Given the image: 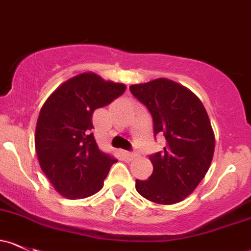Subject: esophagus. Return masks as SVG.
<instances>
[{
	"mask_svg": "<svg viewBox=\"0 0 251 251\" xmlns=\"http://www.w3.org/2000/svg\"><path fill=\"white\" fill-rule=\"evenodd\" d=\"M126 155H127V157L130 160H134L137 156H138V154H137V152H127Z\"/></svg>",
	"mask_w": 251,
	"mask_h": 251,
	"instance_id": "obj_1",
	"label": "esophagus"
}]
</instances>
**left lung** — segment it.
Masks as SVG:
<instances>
[{
  "label": "left lung",
  "mask_w": 251,
  "mask_h": 251,
  "mask_svg": "<svg viewBox=\"0 0 251 251\" xmlns=\"http://www.w3.org/2000/svg\"><path fill=\"white\" fill-rule=\"evenodd\" d=\"M130 90L149 109L155 134L166 138L163 151L151 155L152 174L136 180L141 196L159 204H176L195 191L212 163L215 136L201 100L181 84L157 78Z\"/></svg>",
  "instance_id": "8db88e82"
}]
</instances>
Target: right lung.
Listing matches in <instances>:
<instances>
[{
  "label": "right lung",
  "instance_id": "1",
  "mask_svg": "<svg viewBox=\"0 0 251 251\" xmlns=\"http://www.w3.org/2000/svg\"><path fill=\"white\" fill-rule=\"evenodd\" d=\"M126 85L94 72L63 81L44 102L36 125L35 148L42 171L60 195L90 197L103 188L117 159L100 150L92 114L124 94Z\"/></svg>",
  "mask_w": 251,
  "mask_h": 251
}]
</instances>
